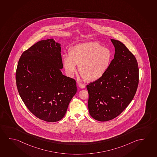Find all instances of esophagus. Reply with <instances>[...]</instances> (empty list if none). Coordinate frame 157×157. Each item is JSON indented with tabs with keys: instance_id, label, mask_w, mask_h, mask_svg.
I'll return each mask as SVG.
<instances>
[{
	"instance_id": "1",
	"label": "esophagus",
	"mask_w": 157,
	"mask_h": 157,
	"mask_svg": "<svg viewBox=\"0 0 157 157\" xmlns=\"http://www.w3.org/2000/svg\"><path fill=\"white\" fill-rule=\"evenodd\" d=\"M78 86H79L80 88H85V87H86V85L83 84V83H78Z\"/></svg>"
}]
</instances>
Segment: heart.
<instances>
[{
    "instance_id": "obj_1",
    "label": "heart",
    "mask_w": 157,
    "mask_h": 157,
    "mask_svg": "<svg viewBox=\"0 0 157 157\" xmlns=\"http://www.w3.org/2000/svg\"><path fill=\"white\" fill-rule=\"evenodd\" d=\"M111 50L96 42H88L75 45L70 48L69 56H63V64L67 75L72 77L79 72L88 81L101 78L107 72L112 61Z\"/></svg>"
}]
</instances>
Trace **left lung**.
I'll return each mask as SVG.
<instances>
[{
    "instance_id": "obj_1",
    "label": "left lung",
    "mask_w": 157,
    "mask_h": 157,
    "mask_svg": "<svg viewBox=\"0 0 157 157\" xmlns=\"http://www.w3.org/2000/svg\"><path fill=\"white\" fill-rule=\"evenodd\" d=\"M115 55L101 78L87 86L88 107L95 120L105 122L117 117L134 98L139 83L137 60L123 43L111 39Z\"/></svg>"
}]
</instances>
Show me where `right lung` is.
<instances>
[{"label":"right lung","instance_id":"1","mask_svg":"<svg viewBox=\"0 0 157 157\" xmlns=\"http://www.w3.org/2000/svg\"><path fill=\"white\" fill-rule=\"evenodd\" d=\"M61 44L53 39L41 40L23 53L16 81L20 97L40 120L59 121L77 92L76 81L63 75Z\"/></svg>","mask_w":157,"mask_h":157}]
</instances>
